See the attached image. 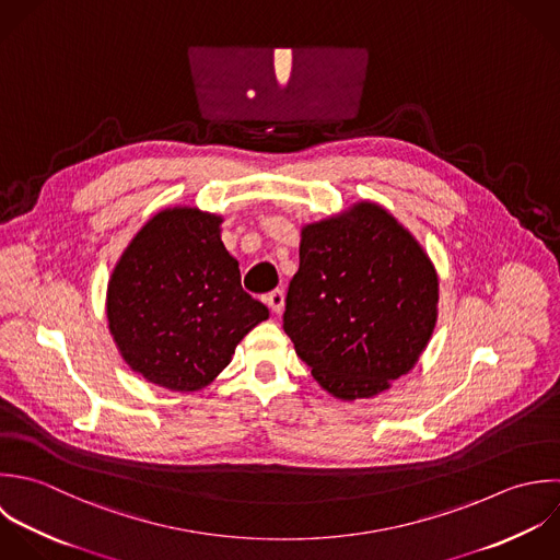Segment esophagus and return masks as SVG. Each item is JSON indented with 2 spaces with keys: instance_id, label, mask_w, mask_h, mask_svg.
<instances>
[{
  "instance_id": "esophagus-1",
  "label": "esophagus",
  "mask_w": 560,
  "mask_h": 560,
  "mask_svg": "<svg viewBox=\"0 0 560 560\" xmlns=\"http://www.w3.org/2000/svg\"><path fill=\"white\" fill-rule=\"evenodd\" d=\"M285 301V296H283V290H275V292H270L268 296H266V305L272 310V314H281V310H283V303Z\"/></svg>"
}]
</instances>
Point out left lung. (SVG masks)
I'll list each match as a JSON object with an SVG mask.
<instances>
[{
  "label": "left lung",
  "instance_id": "8db88e82",
  "mask_svg": "<svg viewBox=\"0 0 560 560\" xmlns=\"http://www.w3.org/2000/svg\"><path fill=\"white\" fill-rule=\"evenodd\" d=\"M283 329L314 380L338 399L373 397L425 349L439 279L417 240L380 205L303 229Z\"/></svg>",
  "mask_w": 560,
  "mask_h": 560
}]
</instances>
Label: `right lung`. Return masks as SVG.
Segmentation results:
<instances>
[{
	"label": "right lung",
	"mask_w": 560,
	"mask_h": 560,
	"mask_svg": "<svg viewBox=\"0 0 560 560\" xmlns=\"http://www.w3.org/2000/svg\"><path fill=\"white\" fill-rule=\"evenodd\" d=\"M220 222L187 207L156 213L108 281L106 316L124 360L170 390L207 386L235 345L268 318V307L242 290Z\"/></svg>",
	"instance_id": "1"
}]
</instances>
